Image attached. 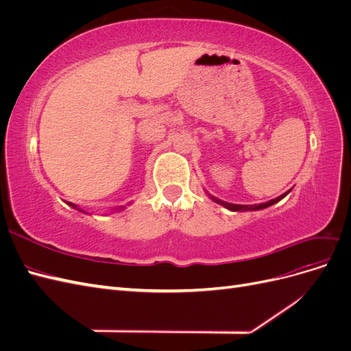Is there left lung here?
<instances>
[{
	"mask_svg": "<svg viewBox=\"0 0 351 351\" xmlns=\"http://www.w3.org/2000/svg\"><path fill=\"white\" fill-rule=\"evenodd\" d=\"M206 193H208V192H206ZM289 193H290V190H289V192L282 193V195L278 196V197L271 199V200H268V202H265V204H259V205H236V204H228V202L221 200V199H218V197H215V196H212V195H209V193H208V196H209L212 200H214L215 204H218V205H221V206H224V208H227V209H230V210H232V212H244V210H261V209L268 208V206H271V205H274V204H277V202H280L281 199H284Z\"/></svg>",
	"mask_w": 351,
	"mask_h": 351,
	"instance_id": "obj_1",
	"label": "left lung"
}]
</instances>
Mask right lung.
Here are the masks:
<instances>
[{"label":"right lung","mask_w":351,"mask_h":351,"mask_svg":"<svg viewBox=\"0 0 351 351\" xmlns=\"http://www.w3.org/2000/svg\"><path fill=\"white\" fill-rule=\"evenodd\" d=\"M67 205H69V206H71V208H74V209H77V210H80V212H84L83 209H80V208H77V206H76V205H74V204H71V202H67ZM124 208H125V206H120V208H119V209H117V210H123ZM84 214H88V212H84Z\"/></svg>","instance_id":"right-lung-1"}]
</instances>
